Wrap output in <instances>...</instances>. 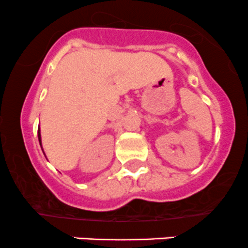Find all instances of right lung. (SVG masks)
Returning a JSON list of instances; mask_svg holds the SVG:
<instances>
[{
	"instance_id": "1",
	"label": "right lung",
	"mask_w": 248,
	"mask_h": 248,
	"mask_svg": "<svg viewBox=\"0 0 248 248\" xmlns=\"http://www.w3.org/2000/svg\"><path fill=\"white\" fill-rule=\"evenodd\" d=\"M38 139H39V144H41V146H42V142H41V132H39V129H38Z\"/></svg>"
}]
</instances>
